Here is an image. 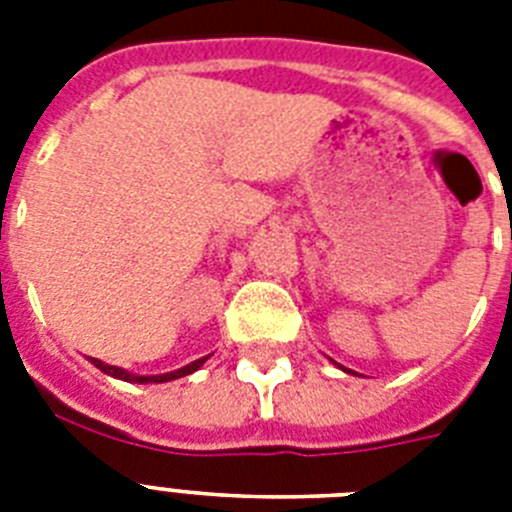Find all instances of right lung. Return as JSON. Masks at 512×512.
Here are the masks:
<instances>
[{"instance_id": "1", "label": "right lung", "mask_w": 512, "mask_h": 512, "mask_svg": "<svg viewBox=\"0 0 512 512\" xmlns=\"http://www.w3.org/2000/svg\"><path fill=\"white\" fill-rule=\"evenodd\" d=\"M205 359H208V356H203V359H197V362L187 364V367L176 369V372H166V375H153V377H137V375H130V372H124V369L111 367V364H103V362H98V359H90V362L96 364V367L101 369V372H106V375H111V377H119V380H127V382H169V380H176V377L192 375L195 369L203 367Z\"/></svg>"}]
</instances>
